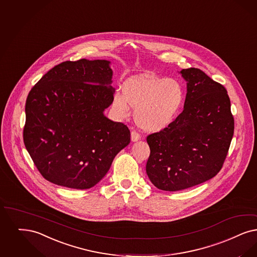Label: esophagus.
Segmentation results:
<instances>
[{
	"instance_id": "esophagus-1",
	"label": "esophagus",
	"mask_w": 257,
	"mask_h": 257,
	"mask_svg": "<svg viewBox=\"0 0 257 257\" xmlns=\"http://www.w3.org/2000/svg\"><path fill=\"white\" fill-rule=\"evenodd\" d=\"M140 139H141L140 134L138 133V132H136V131H132V132H131V141H132V142H138Z\"/></svg>"
}]
</instances>
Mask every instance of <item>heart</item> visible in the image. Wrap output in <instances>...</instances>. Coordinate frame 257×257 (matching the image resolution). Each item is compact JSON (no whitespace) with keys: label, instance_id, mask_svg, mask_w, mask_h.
<instances>
[{"label":"heart","instance_id":"obj_1","mask_svg":"<svg viewBox=\"0 0 257 257\" xmlns=\"http://www.w3.org/2000/svg\"><path fill=\"white\" fill-rule=\"evenodd\" d=\"M185 100L182 84L173 78L136 75L122 85V94H113V112L127 118L130 108L135 110L136 123L145 132L162 131L175 120Z\"/></svg>","mask_w":257,"mask_h":257}]
</instances>
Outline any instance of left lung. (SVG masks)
I'll return each instance as SVG.
<instances>
[{"instance_id":"obj_1","label":"left lung","mask_w":257,"mask_h":257,"mask_svg":"<svg viewBox=\"0 0 257 257\" xmlns=\"http://www.w3.org/2000/svg\"><path fill=\"white\" fill-rule=\"evenodd\" d=\"M187 92L184 111L146 141V173L159 189L179 191L213 178L223 167L234 132L225 87L200 69L181 71Z\"/></svg>"}]
</instances>
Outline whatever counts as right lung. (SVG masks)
<instances>
[{
  "label": "right lung",
  "mask_w": 257,
  "mask_h": 257,
  "mask_svg": "<svg viewBox=\"0 0 257 257\" xmlns=\"http://www.w3.org/2000/svg\"><path fill=\"white\" fill-rule=\"evenodd\" d=\"M110 63L63 62L28 95L24 144L39 172L52 184L91 188L130 144L128 127L103 113L114 93Z\"/></svg>",
  "instance_id": "right-lung-1"
}]
</instances>
